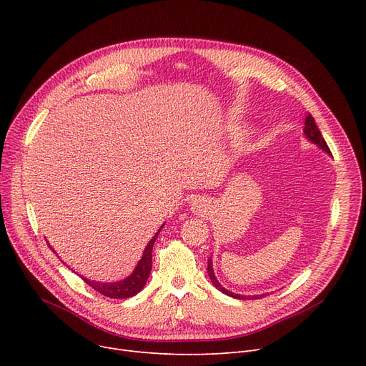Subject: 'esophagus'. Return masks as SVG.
I'll list each match as a JSON object with an SVG mask.
<instances>
[{
	"instance_id": "1",
	"label": "esophagus",
	"mask_w": 366,
	"mask_h": 366,
	"mask_svg": "<svg viewBox=\"0 0 366 366\" xmlns=\"http://www.w3.org/2000/svg\"><path fill=\"white\" fill-rule=\"evenodd\" d=\"M204 206H206V204H204V202H203L202 199H196V200L193 202V209L196 210V212H200V210L206 209Z\"/></svg>"
}]
</instances>
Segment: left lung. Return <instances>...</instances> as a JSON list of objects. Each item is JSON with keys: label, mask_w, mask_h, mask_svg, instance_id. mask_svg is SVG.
Instances as JSON below:
<instances>
[{"label": "left lung", "mask_w": 366, "mask_h": 366, "mask_svg": "<svg viewBox=\"0 0 366 366\" xmlns=\"http://www.w3.org/2000/svg\"><path fill=\"white\" fill-rule=\"evenodd\" d=\"M302 130H304L305 137L309 138L312 142H315V144H316L317 147H320L323 151L331 154L330 147L326 145V142H325V139H323V137H322L320 130L317 129V126H316V123H315V119L312 117V114H307V117H305V120H304V129H302ZM207 273H209V277H210V280H212V283L218 287V290H219L222 294H225V295H229V297H233V298H239V300H247V298L255 300V298H259V295H254V297H249V295H247V297H246V295H239V294L227 291L224 286L219 285V282H218L217 277H215L214 268H212V258L207 259Z\"/></svg>", "instance_id": "obj_1"}]
</instances>
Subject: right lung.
I'll list each match as a JSON object with an SVG mask.
<instances>
[{
  "label": "right lung",
  "instance_id": "1",
  "mask_svg": "<svg viewBox=\"0 0 366 366\" xmlns=\"http://www.w3.org/2000/svg\"><path fill=\"white\" fill-rule=\"evenodd\" d=\"M162 228H163V225H162ZM160 229L157 232V234H154V237L147 244L145 251H144V255H142L139 264L137 265V268H134V272L129 277H126L124 280L115 282V283L93 282V280H89V279H84V277H83V280L90 287H93L96 292H99V294H102L105 297H109V298L123 300V298H130L133 295H137L142 290V287L145 286V283H147V280L149 277L151 268H152V246H154V242H156V239H157V236L160 233ZM51 251H53V249H51Z\"/></svg>",
  "mask_w": 366,
  "mask_h": 366
}]
</instances>
